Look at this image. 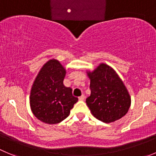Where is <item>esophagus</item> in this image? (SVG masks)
<instances>
[{
  "label": "esophagus",
  "instance_id": "esophagus-1",
  "mask_svg": "<svg viewBox=\"0 0 156 156\" xmlns=\"http://www.w3.org/2000/svg\"><path fill=\"white\" fill-rule=\"evenodd\" d=\"M84 99H85V96H84L83 94L82 96H80V97H79V99H80V100H81V101H83V100H84Z\"/></svg>",
  "mask_w": 156,
  "mask_h": 156
}]
</instances>
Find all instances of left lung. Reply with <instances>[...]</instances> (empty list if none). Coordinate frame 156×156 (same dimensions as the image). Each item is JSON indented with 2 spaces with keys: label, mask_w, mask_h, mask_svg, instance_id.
<instances>
[{
  "label": "left lung",
  "mask_w": 156,
  "mask_h": 156,
  "mask_svg": "<svg viewBox=\"0 0 156 156\" xmlns=\"http://www.w3.org/2000/svg\"><path fill=\"white\" fill-rule=\"evenodd\" d=\"M87 73L91 95L86 103L92 114L106 123L124 116L130 107L131 98L115 70L101 63L94 71Z\"/></svg>",
  "instance_id": "obj_1"
}]
</instances>
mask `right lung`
<instances>
[{"label": "right lung", "instance_id": "1", "mask_svg": "<svg viewBox=\"0 0 156 156\" xmlns=\"http://www.w3.org/2000/svg\"><path fill=\"white\" fill-rule=\"evenodd\" d=\"M66 70L57 60L44 65L33 84L30 96L31 110L37 118L47 124H57L69 115L78 101L72 89L63 85Z\"/></svg>", "mask_w": 156, "mask_h": 156}]
</instances>
